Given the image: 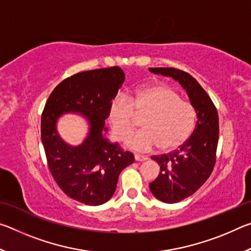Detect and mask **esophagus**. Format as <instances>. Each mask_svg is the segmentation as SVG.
Masks as SVG:
<instances>
[{"label": "esophagus", "mask_w": 251, "mask_h": 251, "mask_svg": "<svg viewBox=\"0 0 251 251\" xmlns=\"http://www.w3.org/2000/svg\"><path fill=\"white\" fill-rule=\"evenodd\" d=\"M134 157H135L136 161H144V160L147 159L146 156H142V155H137V154H136Z\"/></svg>", "instance_id": "34e87169"}]
</instances>
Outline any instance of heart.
Wrapping results in <instances>:
<instances>
[{
  "instance_id": "b5f03b06",
  "label": "heart",
  "mask_w": 251,
  "mask_h": 251,
  "mask_svg": "<svg viewBox=\"0 0 251 251\" xmlns=\"http://www.w3.org/2000/svg\"><path fill=\"white\" fill-rule=\"evenodd\" d=\"M146 118L143 130L128 139L127 145L138 151H148L158 146L161 151H171L184 144L196 125V109L189 100L165 85H148L127 99L120 95L109 107V123L113 136L125 141L133 133L136 116Z\"/></svg>"
}]
</instances>
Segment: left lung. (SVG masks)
Masks as SVG:
<instances>
[{
    "instance_id": "left-lung-1",
    "label": "left lung",
    "mask_w": 251,
    "mask_h": 251,
    "mask_svg": "<svg viewBox=\"0 0 251 251\" xmlns=\"http://www.w3.org/2000/svg\"><path fill=\"white\" fill-rule=\"evenodd\" d=\"M150 71L178 80L197 114L192 136L178 150L151 156L160 166V173L150 184L151 192L160 201L174 203L196 193L212 173L219 138L218 113L206 91L190 74L173 67H151Z\"/></svg>"
}]
</instances>
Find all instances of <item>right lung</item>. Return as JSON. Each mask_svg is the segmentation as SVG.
<instances>
[{"label":"right lung","mask_w":251,"mask_h":251,"mask_svg":"<svg viewBox=\"0 0 251 251\" xmlns=\"http://www.w3.org/2000/svg\"><path fill=\"white\" fill-rule=\"evenodd\" d=\"M125 80L118 66L80 72L62 80L50 93L41 118V138L50 172L63 192L88 206H99L115 193L118 176L134 155L103 136L112 100ZM75 111L90 124L88 137L71 147L59 137L56 122Z\"/></svg>","instance_id":"1"}]
</instances>
